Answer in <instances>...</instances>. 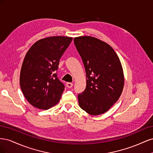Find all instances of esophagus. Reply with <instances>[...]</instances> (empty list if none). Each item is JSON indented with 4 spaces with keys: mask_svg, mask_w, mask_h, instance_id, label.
I'll return each instance as SVG.
<instances>
[{
    "mask_svg": "<svg viewBox=\"0 0 153 153\" xmlns=\"http://www.w3.org/2000/svg\"><path fill=\"white\" fill-rule=\"evenodd\" d=\"M73 83H71V82H68V83H66V86H67V87H68V88H71V87H73Z\"/></svg>",
    "mask_w": 153,
    "mask_h": 153,
    "instance_id": "1",
    "label": "esophagus"
}]
</instances>
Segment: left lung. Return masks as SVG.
I'll use <instances>...</instances> for the list:
<instances>
[{"label": "left lung", "mask_w": 153, "mask_h": 153, "mask_svg": "<svg viewBox=\"0 0 153 153\" xmlns=\"http://www.w3.org/2000/svg\"><path fill=\"white\" fill-rule=\"evenodd\" d=\"M85 69L87 84L78 95L80 108L92 115L102 114L117 102L124 78L121 61L106 43L91 36L74 38Z\"/></svg>", "instance_id": "8db88e82"}]
</instances>
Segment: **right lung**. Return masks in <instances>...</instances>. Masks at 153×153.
Segmentation results:
<instances>
[{
  "instance_id": "obj_1",
  "label": "right lung",
  "mask_w": 153,
  "mask_h": 153,
  "mask_svg": "<svg viewBox=\"0 0 153 153\" xmlns=\"http://www.w3.org/2000/svg\"><path fill=\"white\" fill-rule=\"evenodd\" d=\"M73 38L52 36L39 39L27 52L23 62L20 84L29 103L47 110L61 99L64 85L57 75L59 60Z\"/></svg>"
}]
</instances>
